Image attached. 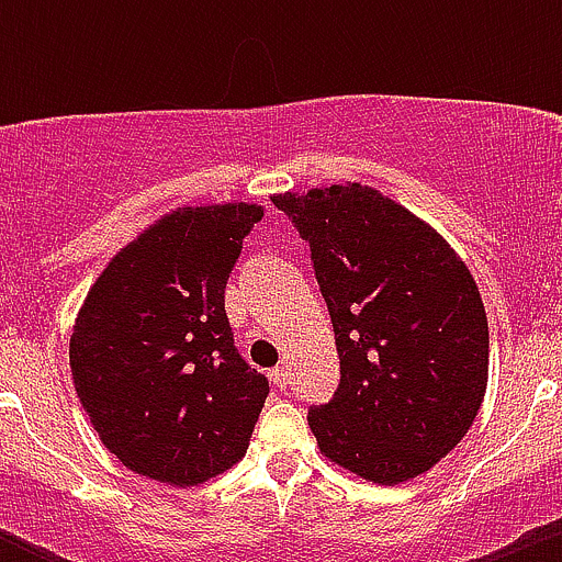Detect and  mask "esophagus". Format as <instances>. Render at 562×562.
Wrapping results in <instances>:
<instances>
[{"label": "esophagus", "instance_id": "esophagus-1", "mask_svg": "<svg viewBox=\"0 0 562 562\" xmlns=\"http://www.w3.org/2000/svg\"><path fill=\"white\" fill-rule=\"evenodd\" d=\"M271 375V381H274V386L277 389H285L288 383H291V372H288V367L282 364V367H274V370L269 372Z\"/></svg>", "mask_w": 562, "mask_h": 562}]
</instances>
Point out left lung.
I'll return each instance as SVG.
<instances>
[{
  "instance_id": "1",
  "label": "left lung",
  "mask_w": 562,
  "mask_h": 562,
  "mask_svg": "<svg viewBox=\"0 0 562 562\" xmlns=\"http://www.w3.org/2000/svg\"><path fill=\"white\" fill-rule=\"evenodd\" d=\"M310 245L331 315L339 386L310 407L321 454L372 481L427 473L484 402L490 326L449 241L372 187L271 198Z\"/></svg>"
}]
</instances>
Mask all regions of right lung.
Instances as JSON below:
<instances>
[{
    "label": "right lung",
    "mask_w": 562,
    "mask_h": 562,
    "mask_svg": "<svg viewBox=\"0 0 562 562\" xmlns=\"http://www.w3.org/2000/svg\"><path fill=\"white\" fill-rule=\"evenodd\" d=\"M255 203L184 206L157 220L83 299L70 337L78 400L124 468L198 486L247 454L269 381L234 345L225 285Z\"/></svg>",
    "instance_id": "1"
}]
</instances>
